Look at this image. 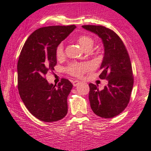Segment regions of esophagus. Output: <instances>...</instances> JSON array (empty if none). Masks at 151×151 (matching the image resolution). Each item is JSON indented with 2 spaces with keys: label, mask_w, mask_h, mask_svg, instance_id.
<instances>
[{
  "label": "esophagus",
  "mask_w": 151,
  "mask_h": 151,
  "mask_svg": "<svg viewBox=\"0 0 151 151\" xmlns=\"http://www.w3.org/2000/svg\"><path fill=\"white\" fill-rule=\"evenodd\" d=\"M80 83H81V82H80V81H73V85L74 87H76L78 86V85H79Z\"/></svg>",
  "instance_id": "34e87169"
}]
</instances>
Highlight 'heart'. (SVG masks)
I'll return each instance as SVG.
<instances>
[{
    "label": "heart",
    "mask_w": 151,
    "mask_h": 151,
    "mask_svg": "<svg viewBox=\"0 0 151 151\" xmlns=\"http://www.w3.org/2000/svg\"><path fill=\"white\" fill-rule=\"evenodd\" d=\"M77 42L86 51H89L92 49L94 45V41L93 37L89 35H81L78 37ZM56 55L58 59H61L64 57L65 51L63 44H60L56 48ZM90 65L87 63H72L67 67V71L70 75L76 77H81L85 73L89 70Z\"/></svg>",
    "instance_id": "b5f03b06"
}]
</instances>
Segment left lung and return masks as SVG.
Wrapping results in <instances>:
<instances>
[{
    "instance_id": "obj_1",
    "label": "left lung",
    "mask_w": 151,
    "mask_h": 151,
    "mask_svg": "<svg viewBox=\"0 0 151 151\" xmlns=\"http://www.w3.org/2000/svg\"><path fill=\"white\" fill-rule=\"evenodd\" d=\"M97 35L104 45V57L99 76L107 80V86L100 90L90 83L89 100L92 110L102 118H112L125 109L130 100L133 85L132 67L128 51L120 37L110 29L101 25H83Z\"/></svg>"
}]
</instances>
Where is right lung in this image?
I'll list each match as a JSON object with an SVG mask.
<instances>
[{
  "mask_svg": "<svg viewBox=\"0 0 151 151\" xmlns=\"http://www.w3.org/2000/svg\"><path fill=\"white\" fill-rule=\"evenodd\" d=\"M76 25L49 26L35 30L23 46L17 62V88L27 109L45 122L61 120L68 112L72 83L62 78L58 86L45 78L56 65V48Z\"/></svg>",
  "mask_w": 151,
  "mask_h": 151,
  "instance_id": "obj_1",
  "label": "right lung"
}]
</instances>
